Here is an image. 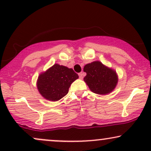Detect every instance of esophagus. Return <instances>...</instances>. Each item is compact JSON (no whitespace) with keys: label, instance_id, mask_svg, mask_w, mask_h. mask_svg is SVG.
Here are the masks:
<instances>
[{"label":"esophagus","instance_id":"obj_1","mask_svg":"<svg viewBox=\"0 0 151 151\" xmlns=\"http://www.w3.org/2000/svg\"><path fill=\"white\" fill-rule=\"evenodd\" d=\"M79 79H83V73L82 72H80V73H79Z\"/></svg>","mask_w":151,"mask_h":151}]
</instances>
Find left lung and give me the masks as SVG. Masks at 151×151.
I'll list each match as a JSON object with an SVG mask.
<instances>
[{
	"label": "left lung",
	"mask_w": 151,
	"mask_h": 151,
	"mask_svg": "<svg viewBox=\"0 0 151 151\" xmlns=\"http://www.w3.org/2000/svg\"><path fill=\"white\" fill-rule=\"evenodd\" d=\"M86 73L84 80L93 93L106 94L114 89L118 82L115 71L105 67L101 62L96 61L84 66Z\"/></svg>",
	"instance_id": "8db88e82"
}]
</instances>
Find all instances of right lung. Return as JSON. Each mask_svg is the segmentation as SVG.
Wrapping results in <instances>:
<instances>
[{
  "label": "right lung",
  "mask_w": 151,
  "mask_h": 151,
  "mask_svg": "<svg viewBox=\"0 0 151 151\" xmlns=\"http://www.w3.org/2000/svg\"><path fill=\"white\" fill-rule=\"evenodd\" d=\"M78 78L72 69L55 64L39 76L37 89L46 99L58 101L67 94L71 84Z\"/></svg>",
  "instance_id": "add662e5"
}]
</instances>
